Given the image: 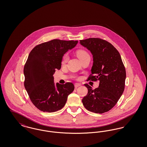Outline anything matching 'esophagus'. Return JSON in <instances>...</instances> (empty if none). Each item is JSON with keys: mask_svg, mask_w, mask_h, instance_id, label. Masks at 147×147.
I'll return each instance as SVG.
<instances>
[{"mask_svg": "<svg viewBox=\"0 0 147 147\" xmlns=\"http://www.w3.org/2000/svg\"><path fill=\"white\" fill-rule=\"evenodd\" d=\"M82 85L80 84H79V83H76V84H74V86H75V88H77L78 87H79V86H81Z\"/></svg>", "mask_w": 147, "mask_h": 147, "instance_id": "1", "label": "esophagus"}]
</instances>
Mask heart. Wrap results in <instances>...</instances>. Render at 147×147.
<instances>
[{"label": "heart", "mask_w": 147, "mask_h": 147, "mask_svg": "<svg viewBox=\"0 0 147 147\" xmlns=\"http://www.w3.org/2000/svg\"><path fill=\"white\" fill-rule=\"evenodd\" d=\"M77 57L79 58L80 60H82V59H83L87 56H89L88 53L84 49H79L77 51ZM68 59H69V56L68 55V54H65L62 58V64H64L67 63Z\"/></svg>", "instance_id": "1"}]
</instances>
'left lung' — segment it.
Masks as SVG:
<instances>
[{"label": "left lung", "mask_w": 147, "mask_h": 147, "mask_svg": "<svg viewBox=\"0 0 147 147\" xmlns=\"http://www.w3.org/2000/svg\"><path fill=\"white\" fill-rule=\"evenodd\" d=\"M80 43L93 57L91 74L87 80L99 81L94 90L84 84L88 92L82 100L83 104L91 112H107L117 104L125 89L126 69L121 56L112 44L99 38L80 40Z\"/></svg>", "instance_id": "obj_1"}]
</instances>
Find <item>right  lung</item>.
I'll list each match as a JSON object with an SVG mask.
<instances>
[{
	"mask_svg": "<svg viewBox=\"0 0 147 147\" xmlns=\"http://www.w3.org/2000/svg\"><path fill=\"white\" fill-rule=\"evenodd\" d=\"M78 41L52 40L37 45L28 55L24 68V86L32 104L43 112L62 109L74 89L71 83H54L53 74L61 68L64 54Z\"/></svg>",
	"mask_w": 147,
	"mask_h": 147,
	"instance_id": "add662e5",
	"label": "right lung"
}]
</instances>
